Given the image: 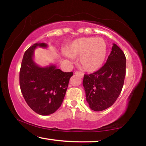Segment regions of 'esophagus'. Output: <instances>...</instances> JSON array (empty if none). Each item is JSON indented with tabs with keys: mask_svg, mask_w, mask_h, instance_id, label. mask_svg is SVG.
<instances>
[{
	"mask_svg": "<svg viewBox=\"0 0 146 146\" xmlns=\"http://www.w3.org/2000/svg\"><path fill=\"white\" fill-rule=\"evenodd\" d=\"M75 74L76 75L80 76V77H83V76H84V74L82 72H80V71H76L75 72Z\"/></svg>",
	"mask_w": 146,
	"mask_h": 146,
	"instance_id": "esophagus-1",
	"label": "esophagus"
}]
</instances>
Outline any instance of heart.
Wrapping results in <instances>:
<instances>
[{"label": "heart", "instance_id": "obj_1", "mask_svg": "<svg viewBox=\"0 0 146 146\" xmlns=\"http://www.w3.org/2000/svg\"><path fill=\"white\" fill-rule=\"evenodd\" d=\"M107 48L101 38L82 37L76 39L64 52L68 58L80 57V66L84 70L92 72L102 66L106 58Z\"/></svg>", "mask_w": 146, "mask_h": 146}]
</instances>
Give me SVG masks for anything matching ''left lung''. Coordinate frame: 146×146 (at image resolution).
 Here are the masks:
<instances>
[{"instance_id": "obj_1", "label": "left lung", "mask_w": 146, "mask_h": 146, "mask_svg": "<svg viewBox=\"0 0 146 146\" xmlns=\"http://www.w3.org/2000/svg\"><path fill=\"white\" fill-rule=\"evenodd\" d=\"M126 58L117 44L102 68L93 73L84 75L83 86L86 100L95 111L111 106L120 95L125 76Z\"/></svg>"}]
</instances>
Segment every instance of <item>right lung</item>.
<instances>
[{
	"label": "right lung",
	"mask_w": 146,
	"mask_h": 146,
	"mask_svg": "<svg viewBox=\"0 0 146 146\" xmlns=\"http://www.w3.org/2000/svg\"><path fill=\"white\" fill-rule=\"evenodd\" d=\"M46 48L45 43L35 44L24 54L19 74L21 92L26 103L41 115L55 113L65 97L73 72H63L55 66L41 68L33 60L36 47Z\"/></svg>",
	"instance_id": "add662e5"
}]
</instances>
